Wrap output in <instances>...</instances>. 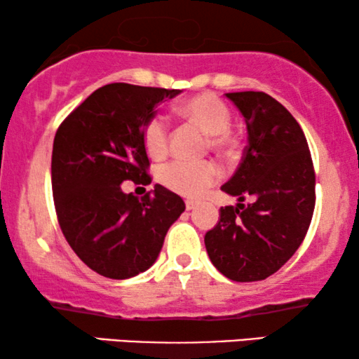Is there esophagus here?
Instances as JSON below:
<instances>
[{
	"instance_id": "34e87169",
	"label": "esophagus",
	"mask_w": 359,
	"mask_h": 359,
	"mask_svg": "<svg viewBox=\"0 0 359 359\" xmlns=\"http://www.w3.org/2000/svg\"><path fill=\"white\" fill-rule=\"evenodd\" d=\"M196 205H198V203H194V201H186V209L188 210L196 209Z\"/></svg>"
}]
</instances>
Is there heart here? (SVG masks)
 <instances>
[{
  "mask_svg": "<svg viewBox=\"0 0 359 359\" xmlns=\"http://www.w3.org/2000/svg\"><path fill=\"white\" fill-rule=\"evenodd\" d=\"M180 112L212 135L210 142L215 149H225L230 144L232 112L219 96L212 93L193 96L180 106ZM144 142L151 156L165 154L168 149V124L163 117L155 116L147 122ZM220 168L212 161L175 160L161 166L160 181L168 189L186 198H201L209 186L220 180Z\"/></svg>",
  "mask_w": 359,
  "mask_h": 359,
  "instance_id": "obj_1",
  "label": "heart"
}]
</instances>
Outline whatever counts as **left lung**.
I'll return each instance as SVG.
<instances>
[{
	"mask_svg": "<svg viewBox=\"0 0 359 359\" xmlns=\"http://www.w3.org/2000/svg\"><path fill=\"white\" fill-rule=\"evenodd\" d=\"M247 124L242 163L222 186L237 205L220 208L204 237L210 262L237 283L262 281L296 253L316 208V173L306 135L291 112L266 93L225 95ZM252 195L254 203H241Z\"/></svg>",
	"mask_w": 359,
	"mask_h": 359,
	"instance_id": "1",
	"label": "left lung"
}]
</instances>
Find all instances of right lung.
I'll return each instance as SVG.
<instances>
[{
  "label": "right lung",
  "instance_id": "right-lung-1",
  "mask_svg": "<svg viewBox=\"0 0 359 359\" xmlns=\"http://www.w3.org/2000/svg\"><path fill=\"white\" fill-rule=\"evenodd\" d=\"M180 90L111 83L91 93L58 127L52 150V191L58 224L86 266L127 279L158 258L165 235L186 205L155 184L144 198L124 181L150 184L144 142L155 106Z\"/></svg>",
  "mask_w": 359,
  "mask_h": 359
}]
</instances>
